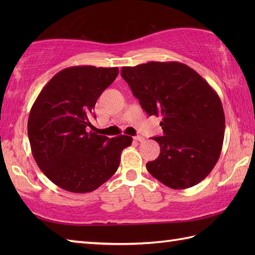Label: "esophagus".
<instances>
[{
	"label": "esophagus",
	"mask_w": 255,
	"mask_h": 255,
	"mask_svg": "<svg viewBox=\"0 0 255 255\" xmlns=\"http://www.w3.org/2000/svg\"><path fill=\"white\" fill-rule=\"evenodd\" d=\"M133 140H134V141L142 142V141H144V138L142 136H136V137H133Z\"/></svg>",
	"instance_id": "1"
}]
</instances>
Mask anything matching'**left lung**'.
Wrapping results in <instances>:
<instances>
[{
    "label": "left lung",
    "instance_id": "left-lung-1",
    "mask_svg": "<svg viewBox=\"0 0 255 255\" xmlns=\"http://www.w3.org/2000/svg\"><path fill=\"white\" fill-rule=\"evenodd\" d=\"M121 74L148 115L162 117L163 136L153 138L160 154L145 165L148 172L174 189L202 182L217 163L225 137L216 91L195 70L175 61L123 67Z\"/></svg>",
    "mask_w": 255,
    "mask_h": 255
}]
</instances>
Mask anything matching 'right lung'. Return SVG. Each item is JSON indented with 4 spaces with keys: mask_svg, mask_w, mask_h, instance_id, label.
Here are the masks:
<instances>
[{
    "mask_svg": "<svg viewBox=\"0 0 255 255\" xmlns=\"http://www.w3.org/2000/svg\"><path fill=\"white\" fill-rule=\"evenodd\" d=\"M118 75V68L75 66L61 70L38 95L27 124L31 153L57 186L90 193L115 174L132 138L110 139L88 131L96 101ZM95 117V116H94Z\"/></svg>",
    "mask_w": 255,
    "mask_h": 255,
    "instance_id": "obj_1",
    "label": "right lung"
}]
</instances>
